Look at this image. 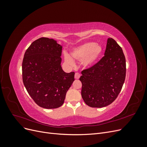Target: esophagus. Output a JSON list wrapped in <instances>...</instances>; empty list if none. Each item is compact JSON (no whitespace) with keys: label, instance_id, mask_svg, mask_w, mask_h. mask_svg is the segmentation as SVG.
Wrapping results in <instances>:
<instances>
[{"label":"esophagus","instance_id":"34e87169","mask_svg":"<svg viewBox=\"0 0 147 147\" xmlns=\"http://www.w3.org/2000/svg\"><path fill=\"white\" fill-rule=\"evenodd\" d=\"M80 77V74L78 73H76L75 74V79H79Z\"/></svg>","mask_w":147,"mask_h":147}]
</instances>
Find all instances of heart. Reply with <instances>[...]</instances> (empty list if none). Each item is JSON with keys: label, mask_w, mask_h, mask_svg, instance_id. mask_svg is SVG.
<instances>
[{"label": "heart", "mask_w": 147, "mask_h": 147, "mask_svg": "<svg viewBox=\"0 0 147 147\" xmlns=\"http://www.w3.org/2000/svg\"><path fill=\"white\" fill-rule=\"evenodd\" d=\"M103 48L95 42H89L75 47L70 53L73 58L78 61H82V65L84 68H90L94 65L102 55ZM65 63L70 65L75 64L73 59L69 55L65 54Z\"/></svg>", "instance_id": "heart-1"}]
</instances>
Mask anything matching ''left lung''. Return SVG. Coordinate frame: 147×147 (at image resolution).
Returning a JSON list of instances; mask_svg holds the SVG:
<instances>
[{"label": "left lung", "mask_w": 147, "mask_h": 147, "mask_svg": "<svg viewBox=\"0 0 147 147\" xmlns=\"http://www.w3.org/2000/svg\"><path fill=\"white\" fill-rule=\"evenodd\" d=\"M104 55L97 64L83 70L80 78L82 98L91 107L101 108L112 104L125 80V56L112 38L107 40Z\"/></svg>", "instance_id": "1"}]
</instances>
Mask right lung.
<instances>
[{"label": "right lung", "instance_id": "right-lung-1", "mask_svg": "<svg viewBox=\"0 0 147 147\" xmlns=\"http://www.w3.org/2000/svg\"><path fill=\"white\" fill-rule=\"evenodd\" d=\"M62 47L53 38H40L29 46L22 64L24 85L30 96L44 109L63 104L75 72L65 73L61 67Z\"/></svg>", "mask_w": 147, "mask_h": 147}]
</instances>
